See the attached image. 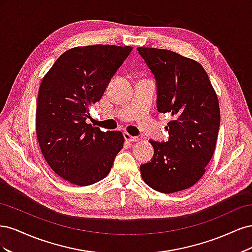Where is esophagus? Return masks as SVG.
I'll return each mask as SVG.
<instances>
[{"label": "esophagus", "mask_w": 252, "mask_h": 252, "mask_svg": "<svg viewBox=\"0 0 252 252\" xmlns=\"http://www.w3.org/2000/svg\"><path fill=\"white\" fill-rule=\"evenodd\" d=\"M124 138H125V140L127 142H136V141H139V138H136V136H132V135H130V134L127 133V132L124 133Z\"/></svg>", "instance_id": "esophagus-1"}]
</instances>
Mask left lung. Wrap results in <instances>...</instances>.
<instances>
[{"label": "left lung", "instance_id": "1", "mask_svg": "<svg viewBox=\"0 0 252 252\" xmlns=\"http://www.w3.org/2000/svg\"><path fill=\"white\" fill-rule=\"evenodd\" d=\"M155 74L158 110L172 116L165 143L150 141L151 162L141 166L152 189L173 193L192 187L204 175L216 149L220 113L207 72L196 61L166 49L136 48Z\"/></svg>", "mask_w": 252, "mask_h": 252}]
</instances>
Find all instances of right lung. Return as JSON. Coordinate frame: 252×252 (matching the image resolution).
<instances>
[{
    "instance_id": "right-lung-1",
    "label": "right lung",
    "mask_w": 252,
    "mask_h": 252,
    "mask_svg": "<svg viewBox=\"0 0 252 252\" xmlns=\"http://www.w3.org/2000/svg\"><path fill=\"white\" fill-rule=\"evenodd\" d=\"M130 46L93 45L65 51L44 75L37 94L35 130L44 158L61 178L88 186L108 175L123 148L121 131L86 123L89 105L101 100Z\"/></svg>"
}]
</instances>
